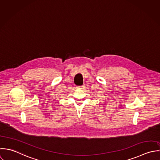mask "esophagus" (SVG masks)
<instances>
[{
  "label": "esophagus",
  "mask_w": 160,
  "mask_h": 160,
  "mask_svg": "<svg viewBox=\"0 0 160 160\" xmlns=\"http://www.w3.org/2000/svg\"><path fill=\"white\" fill-rule=\"evenodd\" d=\"M84 88V86H81L78 87V88H79V89H82V88Z\"/></svg>",
  "instance_id": "34e87169"
}]
</instances>
